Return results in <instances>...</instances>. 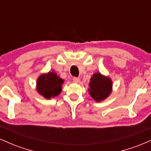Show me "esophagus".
Returning <instances> with one entry per match:
<instances>
[{
  "mask_svg": "<svg viewBox=\"0 0 151 151\" xmlns=\"http://www.w3.org/2000/svg\"><path fill=\"white\" fill-rule=\"evenodd\" d=\"M73 81L75 83H79L80 81V79L79 77H74L73 78Z\"/></svg>",
  "mask_w": 151,
  "mask_h": 151,
  "instance_id": "1",
  "label": "esophagus"
}]
</instances>
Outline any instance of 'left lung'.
<instances>
[{"label":"left lung","mask_w":151,"mask_h":151,"mask_svg":"<svg viewBox=\"0 0 151 151\" xmlns=\"http://www.w3.org/2000/svg\"><path fill=\"white\" fill-rule=\"evenodd\" d=\"M90 95L96 101H101L111 92L112 82L108 77L102 76L100 73L93 74L89 83Z\"/></svg>","instance_id":"left-lung-1"}]
</instances>
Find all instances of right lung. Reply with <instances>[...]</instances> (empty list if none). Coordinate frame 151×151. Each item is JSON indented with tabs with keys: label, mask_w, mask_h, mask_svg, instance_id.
Wrapping results in <instances>:
<instances>
[{
	"label": "right lung",
	"mask_w": 151,
	"mask_h": 151,
	"mask_svg": "<svg viewBox=\"0 0 151 151\" xmlns=\"http://www.w3.org/2000/svg\"><path fill=\"white\" fill-rule=\"evenodd\" d=\"M63 79L53 72L42 74L37 79V90L45 98L50 99L61 93Z\"/></svg>",
	"instance_id": "1"
}]
</instances>
